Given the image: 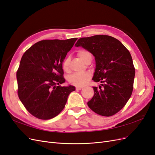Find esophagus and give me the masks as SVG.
<instances>
[{"mask_svg":"<svg viewBox=\"0 0 155 155\" xmlns=\"http://www.w3.org/2000/svg\"><path fill=\"white\" fill-rule=\"evenodd\" d=\"M83 88L82 87H76V89L77 91H79V90H81V89Z\"/></svg>","mask_w":155,"mask_h":155,"instance_id":"obj_1","label":"esophagus"}]
</instances>
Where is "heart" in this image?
Masks as SVG:
<instances>
[{
  "instance_id": "obj_1",
  "label": "heart",
  "mask_w": 155,
  "mask_h": 155,
  "mask_svg": "<svg viewBox=\"0 0 155 155\" xmlns=\"http://www.w3.org/2000/svg\"><path fill=\"white\" fill-rule=\"evenodd\" d=\"M91 54L88 51L86 50H81L78 51V55L81 60L83 61H85V58L87 57L88 55ZM69 63H70V58H66L63 62L62 67L63 69L65 72H67L69 70ZM91 78V75L88 72H85L81 74H73L69 77L68 81L69 83L72 85L78 86V87H81L85 85V84L89 81V79Z\"/></svg>"
}]
</instances>
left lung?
Masks as SVG:
<instances>
[{"instance_id": "obj_1", "label": "left lung", "mask_w": 155, "mask_h": 155, "mask_svg": "<svg viewBox=\"0 0 155 155\" xmlns=\"http://www.w3.org/2000/svg\"><path fill=\"white\" fill-rule=\"evenodd\" d=\"M76 46H82L94 56L96 65L92 79L101 83L99 87H93L94 94L88 106L101 116L116 114L133 90L135 68L129 50L118 39L105 35L82 37Z\"/></svg>"}]
</instances>
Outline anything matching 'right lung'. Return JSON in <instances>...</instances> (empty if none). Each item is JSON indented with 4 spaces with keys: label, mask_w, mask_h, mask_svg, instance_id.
I'll list each match as a JSON object with an SVG mask.
<instances>
[{
    "label": "right lung",
    "mask_w": 155,
    "mask_h": 155,
    "mask_svg": "<svg viewBox=\"0 0 155 155\" xmlns=\"http://www.w3.org/2000/svg\"><path fill=\"white\" fill-rule=\"evenodd\" d=\"M78 38L37 42L21 58L17 72L18 96L30 113L49 120L63 110L74 86L64 83L62 64Z\"/></svg>",
    "instance_id": "obj_1"
}]
</instances>
